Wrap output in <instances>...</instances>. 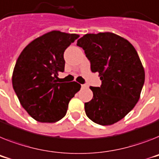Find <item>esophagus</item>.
<instances>
[{"mask_svg": "<svg viewBox=\"0 0 159 159\" xmlns=\"http://www.w3.org/2000/svg\"><path fill=\"white\" fill-rule=\"evenodd\" d=\"M86 87H87V85H86V84L82 85V88H86Z\"/></svg>", "mask_w": 159, "mask_h": 159, "instance_id": "34e87169", "label": "esophagus"}]
</instances>
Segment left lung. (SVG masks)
<instances>
[{
	"label": "left lung",
	"mask_w": 159,
	"mask_h": 159,
	"mask_svg": "<svg viewBox=\"0 0 159 159\" xmlns=\"http://www.w3.org/2000/svg\"><path fill=\"white\" fill-rule=\"evenodd\" d=\"M98 73L100 87L90 86L93 98L85 103L86 114L100 125L122 120L135 107L145 82V70L135 48L126 39L111 32L86 34L77 39Z\"/></svg>",
	"instance_id": "obj_1"
}]
</instances>
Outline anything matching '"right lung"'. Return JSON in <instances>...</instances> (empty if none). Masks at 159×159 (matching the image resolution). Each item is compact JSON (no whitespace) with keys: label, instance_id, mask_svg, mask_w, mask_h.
I'll return each instance as SVG.
<instances>
[{"label":"right lung","instance_id":"add662e5","mask_svg":"<svg viewBox=\"0 0 159 159\" xmlns=\"http://www.w3.org/2000/svg\"><path fill=\"white\" fill-rule=\"evenodd\" d=\"M78 37L49 31L26 45L16 61L13 87L22 107L39 122L61 120L70 99L81 89L76 82H58L59 73L65 71L64 52Z\"/></svg>","mask_w":159,"mask_h":159}]
</instances>
